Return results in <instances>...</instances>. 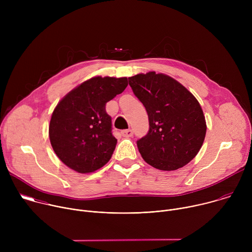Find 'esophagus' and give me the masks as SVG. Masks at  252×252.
I'll list each match as a JSON object with an SVG mask.
<instances>
[{
    "mask_svg": "<svg viewBox=\"0 0 252 252\" xmlns=\"http://www.w3.org/2000/svg\"><path fill=\"white\" fill-rule=\"evenodd\" d=\"M122 134H123V136H125V137H130V136H132V134H133V131L131 130V129H124L123 131H122Z\"/></svg>",
    "mask_w": 252,
    "mask_h": 252,
    "instance_id": "1",
    "label": "esophagus"
}]
</instances>
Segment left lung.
I'll return each instance as SVG.
<instances>
[{"mask_svg": "<svg viewBox=\"0 0 252 252\" xmlns=\"http://www.w3.org/2000/svg\"><path fill=\"white\" fill-rule=\"evenodd\" d=\"M128 84L149 116V132L136 141L142 158L160 170L188 164L198 154L206 132L197 99L182 84L156 71L130 77Z\"/></svg>", "mask_w": 252, "mask_h": 252, "instance_id": "left-lung-1", "label": "left lung"}]
</instances>
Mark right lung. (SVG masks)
I'll return each mask as SVG.
<instances>
[{"instance_id":"add662e5","label":"right lung","mask_w":252,"mask_h":252,"mask_svg":"<svg viewBox=\"0 0 252 252\" xmlns=\"http://www.w3.org/2000/svg\"><path fill=\"white\" fill-rule=\"evenodd\" d=\"M127 87L126 78L94 77L65 94L53 112L51 145L69 168L89 173L109 161L117 146L105 104Z\"/></svg>"}]
</instances>
